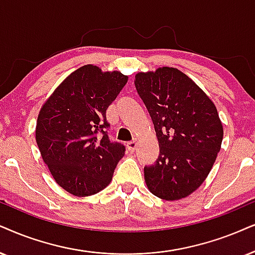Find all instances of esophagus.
Wrapping results in <instances>:
<instances>
[{
  "instance_id": "34e87169",
  "label": "esophagus",
  "mask_w": 255,
  "mask_h": 255,
  "mask_svg": "<svg viewBox=\"0 0 255 255\" xmlns=\"http://www.w3.org/2000/svg\"><path fill=\"white\" fill-rule=\"evenodd\" d=\"M137 147V141L136 140H133L130 141V142L127 143V149L130 151V153H133V151H135V149H136Z\"/></svg>"
}]
</instances>
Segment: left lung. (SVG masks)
Returning a JSON list of instances; mask_svg holds the SVG:
<instances>
[{
	"label": "left lung",
	"instance_id": "obj_1",
	"mask_svg": "<svg viewBox=\"0 0 255 255\" xmlns=\"http://www.w3.org/2000/svg\"><path fill=\"white\" fill-rule=\"evenodd\" d=\"M135 88L149 113L160 154L144 167V181L157 198L174 201L196 191L220 151L224 128L217 107L176 68L137 73Z\"/></svg>",
	"mask_w": 255,
	"mask_h": 255
}]
</instances>
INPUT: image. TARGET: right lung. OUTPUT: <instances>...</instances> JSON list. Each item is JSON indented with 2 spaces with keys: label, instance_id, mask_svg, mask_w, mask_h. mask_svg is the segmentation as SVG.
<instances>
[{
  "label": "right lung",
  "instance_id": "right-lung-1",
  "mask_svg": "<svg viewBox=\"0 0 255 255\" xmlns=\"http://www.w3.org/2000/svg\"><path fill=\"white\" fill-rule=\"evenodd\" d=\"M127 81L120 72L86 64L67 76L42 106L36 143L57 185L70 194H96L112 181L126 148L109 140L106 111Z\"/></svg>",
  "mask_w": 255,
  "mask_h": 255
}]
</instances>
